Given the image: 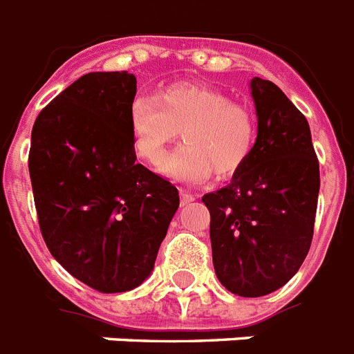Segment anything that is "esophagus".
I'll return each instance as SVG.
<instances>
[{
  "mask_svg": "<svg viewBox=\"0 0 354 354\" xmlns=\"http://www.w3.org/2000/svg\"><path fill=\"white\" fill-rule=\"evenodd\" d=\"M192 201H195V195L188 194V192H185V190H180V205L183 206L190 205Z\"/></svg>",
  "mask_w": 354,
  "mask_h": 354,
  "instance_id": "1",
  "label": "esophagus"
}]
</instances>
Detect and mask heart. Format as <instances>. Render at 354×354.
I'll list each match as a JSON object with an SVG mask.
<instances>
[{
  "mask_svg": "<svg viewBox=\"0 0 354 354\" xmlns=\"http://www.w3.org/2000/svg\"><path fill=\"white\" fill-rule=\"evenodd\" d=\"M133 151L144 162L162 159L166 146L183 135L185 144L160 162L174 180L226 179L245 166L254 149L256 120L248 107L208 86L177 82L157 97H137L129 106Z\"/></svg>",
  "mask_w": 354,
  "mask_h": 354,
  "instance_id": "1",
  "label": "heart"
}]
</instances>
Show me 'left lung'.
<instances>
[{"mask_svg":"<svg viewBox=\"0 0 354 354\" xmlns=\"http://www.w3.org/2000/svg\"><path fill=\"white\" fill-rule=\"evenodd\" d=\"M257 137L230 185L203 197L223 287L257 298L283 287L309 252L320 192L307 118L276 84L254 76Z\"/></svg>","mask_w":354,"mask_h":354,"instance_id":"left-lung-1","label":"left lung"}]
</instances>
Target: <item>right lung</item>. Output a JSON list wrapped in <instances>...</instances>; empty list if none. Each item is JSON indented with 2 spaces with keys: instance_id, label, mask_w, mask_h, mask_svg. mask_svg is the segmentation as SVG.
<instances>
[{
  "instance_id": "1",
  "label": "right lung",
  "mask_w": 354,
  "mask_h": 354,
  "mask_svg": "<svg viewBox=\"0 0 354 354\" xmlns=\"http://www.w3.org/2000/svg\"><path fill=\"white\" fill-rule=\"evenodd\" d=\"M137 78L128 71L89 73L36 118L29 174L39 230L56 261L100 292L142 283L179 192L137 164L129 106Z\"/></svg>"
}]
</instances>
